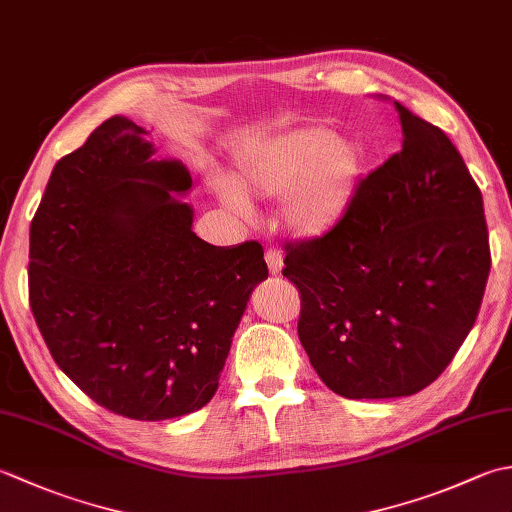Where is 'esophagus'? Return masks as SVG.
<instances>
[{
    "mask_svg": "<svg viewBox=\"0 0 512 512\" xmlns=\"http://www.w3.org/2000/svg\"><path fill=\"white\" fill-rule=\"evenodd\" d=\"M266 264H268L270 275L281 273V268H284V257H281L279 248H275V246L266 248Z\"/></svg>",
    "mask_w": 512,
    "mask_h": 512,
    "instance_id": "34e87169",
    "label": "esophagus"
}]
</instances>
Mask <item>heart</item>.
Listing matches in <instances>:
<instances>
[{
    "label": "heart",
    "mask_w": 512,
    "mask_h": 512,
    "mask_svg": "<svg viewBox=\"0 0 512 512\" xmlns=\"http://www.w3.org/2000/svg\"><path fill=\"white\" fill-rule=\"evenodd\" d=\"M361 154L325 129H295L268 140L237 171V187L257 195H284L281 213L299 235H321L341 220L350 204ZM233 206H242L231 195Z\"/></svg>",
    "instance_id": "1"
}]
</instances>
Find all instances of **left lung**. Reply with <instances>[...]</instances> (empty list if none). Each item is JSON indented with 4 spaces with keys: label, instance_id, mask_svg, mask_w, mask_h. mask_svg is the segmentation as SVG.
I'll use <instances>...</instances> for the list:
<instances>
[{
    "label": "left lung",
    "instance_id": "left-lung-1",
    "mask_svg": "<svg viewBox=\"0 0 512 512\" xmlns=\"http://www.w3.org/2000/svg\"><path fill=\"white\" fill-rule=\"evenodd\" d=\"M402 143L328 233L286 244L299 341L334 394L400 398L453 361L482 306V191L440 127L394 101Z\"/></svg>",
    "mask_w": 512,
    "mask_h": 512
}]
</instances>
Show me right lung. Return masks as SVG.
<instances>
[{"label":"right lung","instance_id":"1","mask_svg":"<svg viewBox=\"0 0 512 512\" xmlns=\"http://www.w3.org/2000/svg\"><path fill=\"white\" fill-rule=\"evenodd\" d=\"M145 129L107 118L52 169L30 226L28 297L63 374L132 420L202 409L220 383L264 248L206 244L176 160Z\"/></svg>","mask_w":512,"mask_h":512}]
</instances>
